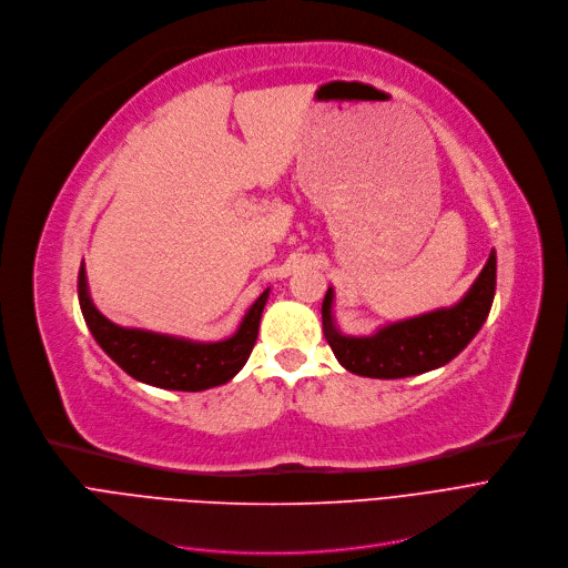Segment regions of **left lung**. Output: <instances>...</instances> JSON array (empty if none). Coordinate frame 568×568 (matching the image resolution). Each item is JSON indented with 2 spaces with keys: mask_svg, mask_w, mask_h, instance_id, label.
<instances>
[{
  "mask_svg": "<svg viewBox=\"0 0 568 568\" xmlns=\"http://www.w3.org/2000/svg\"><path fill=\"white\" fill-rule=\"evenodd\" d=\"M497 286V254L465 293V298L435 312L404 318L367 337L342 335L333 316V288L321 305L323 335H326L339 365L369 379H404L450 363L476 337L493 307Z\"/></svg>",
  "mask_w": 568,
  "mask_h": 568,
  "instance_id": "obj_1",
  "label": "left lung"
}]
</instances>
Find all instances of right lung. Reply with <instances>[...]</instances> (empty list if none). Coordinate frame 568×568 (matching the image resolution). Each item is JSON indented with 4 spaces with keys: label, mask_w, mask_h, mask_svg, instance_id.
<instances>
[{
    "label": "right lung",
    "mask_w": 568,
    "mask_h": 568,
    "mask_svg": "<svg viewBox=\"0 0 568 568\" xmlns=\"http://www.w3.org/2000/svg\"><path fill=\"white\" fill-rule=\"evenodd\" d=\"M267 293L270 288L258 295L231 337L220 342H192L141 328H122L108 321L90 298L85 265H80L78 273L80 310H83L90 333L105 354L136 382L186 393L222 386L247 363L258 337Z\"/></svg>",
    "instance_id": "obj_1"
}]
</instances>
